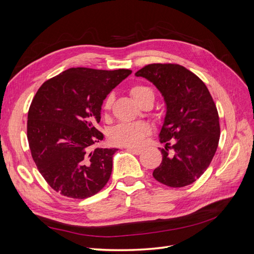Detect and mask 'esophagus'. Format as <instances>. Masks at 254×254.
Here are the masks:
<instances>
[{
    "label": "esophagus",
    "mask_w": 254,
    "mask_h": 254,
    "mask_svg": "<svg viewBox=\"0 0 254 254\" xmlns=\"http://www.w3.org/2000/svg\"><path fill=\"white\" fill-rule=\"evenodd\" d=\"M126 149L130 152L132 153H135V155H140V153L142 152V148H139V147H132V146H128V147H126Z\"/></svg>",
    "instance_id": "obj_1"
}]
</instances>
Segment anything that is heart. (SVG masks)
<instances>
[{"instance_id":"heart-1","label":"heart","mask_w":254,"mask_h":254,"mask_svg":"<svg viewBox=\"0 0 254 254\" xmlns=\"http://www.w3.org/2000/svg\"><path fill=\"white\" fill-rule=\"evenodd\" d=\"M130 94L136 104H140L142 99L146 96L152 95L151 89L142 84H135L130 89ZM113 103V96L108 95L104 101L103 109L105 111L110 110ZM151 132V127L148 123L134 122V123H122L114 126L111 130L109 136L112 142L125 145V146H137L142 144L144 139Z\"/></svg>"}]
</instances>
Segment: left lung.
<instances>
[{
	"label": "left lung",
	"mask_w": 254,
	"mask_h": 254,
	"mask_svg": "<svg viewBox=\"0 0 254 254\" xmlns=\"http://www.w3.org/2000/svg\"><path fill=\"white\" fill-rule=\"evenodd\" d=\"M150 81L163 97L165 115L159 139L162 161L152 173L171 188L195 182L216 152L220 128L216 106L202 80L179 64H153L135 73ZM175 143L170 146L168 141Z\"/></svg>",
	"instance_id": "left-lung-1"
}]
</instances>
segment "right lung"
Masks as SVG:
<instances>
[{
	"instance_id": "1",
	"label": "right lung",
	"mask_w": 254,
	"mask_h": 254,
	"mask_svg": "<svg viewBox=\"0 0 254 254\" xmlns=\"http://www.w3.org/2000/svg\"><path fill=\"white\" fill-rule=\"evenodd\" d=\"M130 70L71 67L37 91L27 117L32 157L49 186L61 195L83 199L108 182L118 148L91 146L104 134L95 128L110 92Z\"/></svg>"
}]
</instances>
